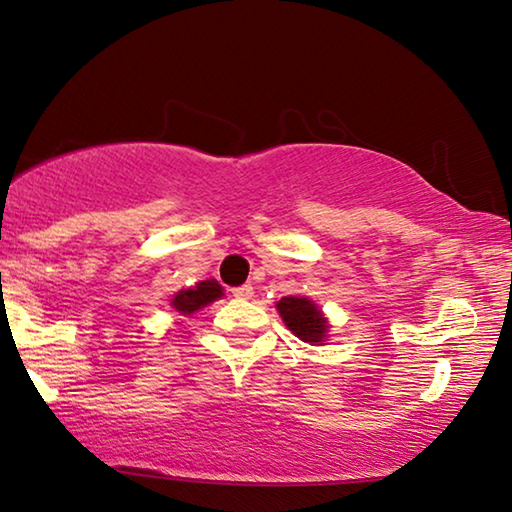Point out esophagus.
I'll list each match as a JSON object with an SVG mask.
<instances>
[{"instance_id": "esophagus-1", "label": "esophagus", "mask_w": 512, "mask_h": 512, "mask_svg": "<svg viewBox=\"0 0 512 512\" xmlns=\"http://www.w3.org/2000/svg\"><path fill=\"white\" fill-rule=\"evenodd\" d=\"M232 294L236 299H253V285H241V287H234Z\"/></svg>"}]
</instances>
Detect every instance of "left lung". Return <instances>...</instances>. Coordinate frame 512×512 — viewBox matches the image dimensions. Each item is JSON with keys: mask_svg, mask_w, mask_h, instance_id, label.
I'll use <instances>...</instances> for the list:
<instances>
[{"mask_svg": "<svg viewBox=\"0 0 512 512\" xmlns=\"http://www.w3.org/2000/svg\"><path fill=\"white\" fill-rule=\"evenodd\" d=\"M278 312L296 338H301L303 342L324 340L329 324H326L324 315L312 301L303 299V296H282L278 301Z\"/></svg>", "mask_w": 512, "mask_h": 512, "instance_id": "left-lung-1", "label": "left lung"}]
</instances>
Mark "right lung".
I'll return each mask as SVG.
<instances>
[{
	"instance_id": "right-lung-1",
	"label": "right lung",
	"mask_w": 512,
	"mask_h": 512,
	"mask_svg": "<svg viewBox=\"0 0 512 512\" xmlns=\"http://www.w3.org/2000/svg\"><path fill=\"white\" fill-rule=\"evenodd\" d=\"M218 296H223V287H220L216 280H204L193 289H181V292L172 299V305L174 310L181 312V315H193L195 310L216 301Z\"/></svg>"
}]
</instances>
